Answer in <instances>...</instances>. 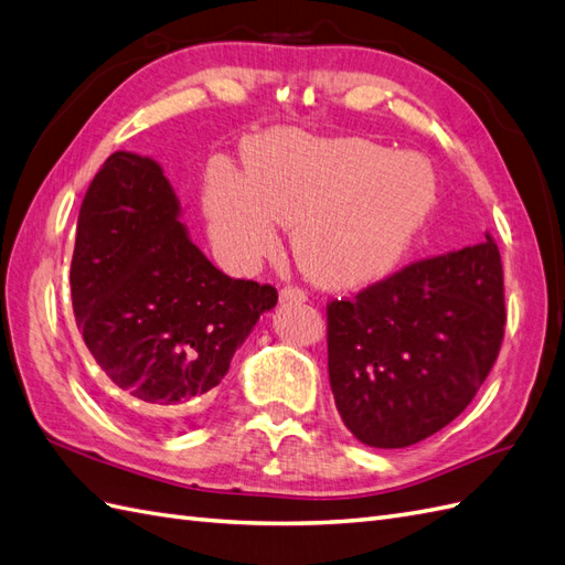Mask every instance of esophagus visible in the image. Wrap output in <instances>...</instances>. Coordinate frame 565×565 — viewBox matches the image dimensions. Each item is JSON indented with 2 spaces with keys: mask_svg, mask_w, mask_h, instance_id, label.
Segmentation results:
<instances>
[{
  "mask_svg": "<svg viewBox=\"0 0 565 565\" xmlns=\"http://www.w3.org/2000/svg\"><path fill=\"white\" fill-rule=\"evenodd\" d=\"M279 298H281V302H306L308 294L298 286H284L279 291Z\"/></svg>",
  "mask_w": 565,
  "mask_h": 565,
  "instance_id": "esophagus-1",
  "label": "esophagus"
}]
</instances>
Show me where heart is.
Here are the masks:
<instances>
[{"mask_svg":"<svg viewBox=\"0 0 565 565\" xmlns=\"http://www.w3.org/2000/svg\"><path fill=\"white\" fill-rule=\"evenodd\" d=\"M437 200L420 157L363 138L296 131L259 140L248 171L216 164L205 179L212 236L234 267L265 257L291 226L302 271L324 286H358L392 269Z\"/></svg>","mask_w":565,"mask_h":565,"instance_id":"b5f03b06","label":"heart"}]
</instances>
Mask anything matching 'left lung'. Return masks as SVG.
Returning a JSON list of instances; mask_svg holds the SVG:
<instances>
[{
  "label": "left lung",
  "mask_w": 565,
  "mask_h": 565,
  "mask_svg": "<svg viewBox=\"0 0 565 565\" xmlns=\"http://www.w3.org/2000/svg\"><path fill=\"white\" fill-rule=\"evenodd\" d=\"M505 327L497 241L417 259L327 302L329 384L343 425L374 448L431 437L468 408Z\"/></svg>",
  "instance_id": "left-lung-1"
}]
</instances>
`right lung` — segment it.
Masks as SVG:
<instances>
[{
    "label": "right lung",
    "instance_id": "add662e5",
    "mask_svg": "<svg viewBox=\"0 0 565 565\" xmlns=\"http://www.w3.org/2000/svg\"><path fill=\"white\" fill-rule=\"evenodd\" d=\"M68 281L95 363L152 429L183 427L279 298L216 269L188 238L162 169L134 152L107 157L85 191Z\"/></svg>",
    "mask_w": 565,
    "mask_h": 565
}]
</instances>
